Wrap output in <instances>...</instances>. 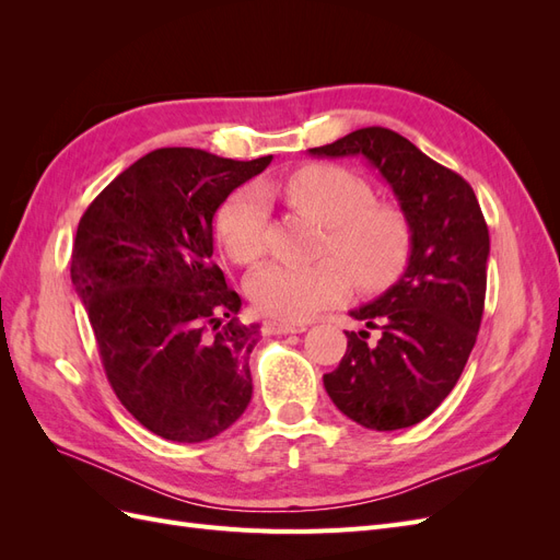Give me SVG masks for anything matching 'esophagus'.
Wrapping results in <instances>:
<instances>
[{"mask_svg": "<svg viewBox=\"0 0 560 560\" xmlns=\"http://www.w3.org/2000/svg\"><path fill=\"white\" fill-rule=\"evenodd\" d=\"M266 331L268 334H299V331H303V327L292 325V322H284V319H268Z\"/></svg>", "mask_w": 560, "mask_h": 560, "instance_id": "1", "label": "esophagus"}]
</instances>
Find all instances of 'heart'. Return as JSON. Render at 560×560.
<instances>
[{
	"mask_svg": "<svg viewBox=\"0 0 560 560\" xmlns=\"http://www.w3.org/2000/svg\"><path fill=\"white\" fill-rule=\"evenodd\" d=\"M325 226L322 252L332 257L311 264L270 261L254 270L249 299L261 313L303 322L348 296L351 273L364 290L395 280L411 252V226L401 210L374 202V189L346 167L308 165L268 186ZM268 198L257 184L243 186L217 212V233L229 257L252 264L261 257Z\"/></svg>",
	"mask_w": 560,
	"mask_h": 560,
	"instance_id": "b5f03b06",
	"label": "heart"
}]
</instances>
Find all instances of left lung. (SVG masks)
Listing matches in <instances>:
<instances>
[{"mask_svg": "<svg viewBox=\"0 0 560 560\" xmlns=\"http://www.w3.org/2000/svg\"><path fill=\"white\" fill-rule=\"evenodd\" d=\"M313 156H362L393 189L411 226L401 278L350 311L341 364L325 374L336 409L362 428L393 432L425 420L460 378L477 343L486 299L488 226L471 186L381 126L360 128ZM369 330H376L371 342Z\"/></svg>", "mask_w": 560, "mask_h": 560, "instance_id": "1", "label": "left lung"}]
</instances>
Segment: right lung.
Instances as JSON below:
<instances>
[{
  "label": "right lung",
  "instance_id": "1",
  "mask_svg": "<svg viewBox=\"0 0 560 560\" xmlns=\"http://www.w3.org/2000/svg\"><path fill=\"white\" fill-rule=\"evenodd\" d=\"M273 156L233 161L165 147L135 161L83 212L72 284L112 389L167 442L222 434L252 399L259 325L212 261V219Z\"/></svg>",
  "mask_w": 560,
  "mask_h": 560
}]
</instances>
